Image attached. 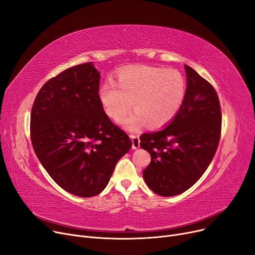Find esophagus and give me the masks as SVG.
<instances>
[{"instance_id":"obj_1","label":"esophagus","mask_w":255,"mask_h":255,"mask_svg":"<svg viewBox=\"0 0 255 255\" xmlns=\"http://www.w3.org/2000/svg\"><path fill=\"white\" fill-rule=\"evenodd\" d=\"M130 137L132 138V149H138L139 148V136L137 134H131Z\"/></svg>"}]
</instances>
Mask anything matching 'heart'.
<instances>
[{
  "label": "heart",
  "instance_id": "b5f03b06",
  "mask_svg": "<svg viewBox=\"0 0 255 255\" xmlns=\"http://www.w3.org/2000/svg\"><path fill=\"white\" fill-rule=\"evenodd\" d=\"M185 95L186 80L179 70L146 65L122 69L117 84L105 82L99 89L103 109L115 121L127 114L133 99L136 110L121 121L130 130L144 122L152 127L165 125L180 111Z\"/></svg>",
  "mask_w": 255,
  "mask_h": 255
}]
</instances>
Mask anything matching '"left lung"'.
<instances>
[{
    "mask_svg": "<svg viewBox=\"0 0 255 255\" xmlns=\"http://www.w3.org/2000/svg\"><path fill=\"white\" fill-rule=\"evenodd\" d=\"M187 89L180 111L163 129L143 133L140 146L151 154L143 170L149 188L162 196L189 189L204 175L221 136V107L207 79L185 65Z\"/></svg>",
    "mask_w": 255,
    "mask_h": 255,
    "instance_id": "8db88e82",
    "label": "left lung"
}]
</instances>
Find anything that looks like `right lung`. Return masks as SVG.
Masks as SVG:
<instances>
[{"instance_id":"add662e5","label":"right lung","mask_w":255,"mask_h":255,"mask_svg":"<svg viewBox=\"0 0 255 255\" xmlns=\"http://www.w3.org/2000/svg\"><path fill=\"white\" fill-rule=\"evenodd\" d=\"M92 63L64 70L39 90L31 112V141L51 179L76 196L99 194L119 159L132 146L99 99Z\"/></svg>"}]
</instances>
